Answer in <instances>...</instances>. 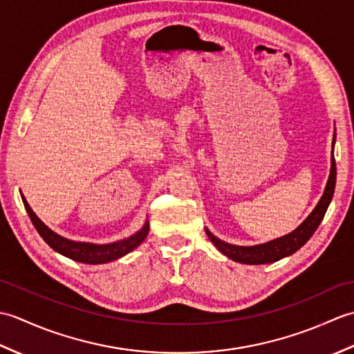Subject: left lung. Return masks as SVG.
<instances>
[{
  "mask_svg": "<svg viewBox=\"0 0 354 354\" xmlns=\"http://www.w3.org/2000/svg\"><path fill=\"white\" fill-rule=\"evenodd\" d=\"M333 146H335V138H333ZM335 185H336V162H335V156L332 153V169H330V176H328L324 194H322L318 205L315 207V209L309 214V217H307V219L299 225L297 230H293L290 234L270 240V242L263 243V245L237 246V245H230L227 242H223V240L217 239L208 230H205V232L217 250H219L223 255H227V257L231 260L245 263V265H265V263H274L298 251L299 248H301L307 240L312 237L313 232L319 227L322 217H324L327 208L330 205V201L333 198Z\"/></svg>",
  "mask_w": 354,
  "mask_h": 354,
  "instance_id": "8db88e82",
  "label": "left lung"
}]
</instances>
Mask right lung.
I'll list each match as a JSON object with an SVG mask.
<instances>
[{"mask_svg":"<svg viewBox=\"0 0 354 354\" xmlns=\"http://www.w3.org/2000/svg\"><path fill=\"white\" fill-rule=\"evenodd\" d=\"M22 202H24V207L30 216V221L35 225L36 231L39 232V236L45 240L50 248H53L56 252L65 255L74 261L80 263H88V265H102V263H109L114 261L120 257H123L127 252L135 250L138 245L142 243V240L147 237L149 232V222L145 223L138 232H135L133 236L118 240L114 243H106V245H95V243H86V242H74V240L65 239L62 236L56 234L55 231H51L47 225H45L39 217L35 214V212L30 208L28 202L26 198L22 196Z\"/></svg>","mask_w":354,"mask_h":354,"instance_id":"1","label":"right lung"}]
</instances>
